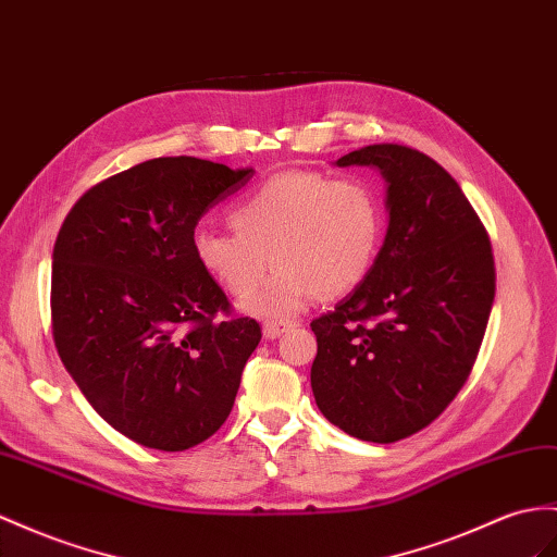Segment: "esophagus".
<instances>
[{
	"label": "esophagus",
	"instance_id": "obj_1",
	"mask_svg": "<svg viewBox=\"0 0 557 557\" xmlns=\"http://www.w3.org/2000/svg\"><path fill=\"white\" fill-rule=\"evenodd\" d=\"M296 326V322H282V320H273V322H265L263 324V336L265 338H280L282 334H287V332H292Z\"/></svg>",
	"mask_w": 557,
	"mask_h": 557
}]
</instances>
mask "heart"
<instances>
[{
  "label": "heart",
  "instance_id": "b5f03b06",
  "mask_svg": "<svg viewBox=\"0 0 557 557\" xmlns=\"http://www.w3.org/2000/svg\"><path fill=\"white\" fill-rule=\"evenodd\" d=\"M235 233L199 225L197 265L233 298L251 294L270 263L273 277L242 310L261 320L301 312L320 294L334 298L358 287L381 245L376 195L352 178L284 171L231 209Z\"/></svg>",
  "mask_w": 557,
  "mask_h": 557
}]
</instances>
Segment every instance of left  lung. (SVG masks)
Wrapping results in <instances>:
<instances>
[{
	"instance_id": "8db88e82",
	"label": "left lung",
	"mask_w": 557,
	"mask_h": 557,
	"mask_svg": "<svg viewBox=\"0 0 557 557\" xmlns=\"http://www.w3.org/2000/svg\"><path fill=\"white\" fill-rule=\"evenodd\" d=\"M336 166L379 171L388 227L367 277L310 322V386L326 421L388 445L435 421L473 369L494 304L492 245L459 183L428 154L381 143Z\"/></svg>"
}]
</instances>
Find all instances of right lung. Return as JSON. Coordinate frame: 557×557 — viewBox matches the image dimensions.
Returning a JSON list of instances; mask_svg holds the SVG:
<instances>
[{
  "instance_id": "right-lung-1",
  "label": "right lung",
  "mask_w": 557,
  "mask_h": 557,
  "mask_svg": "<svg viewBox=\"0 0 557 557\" xmlns=\"http://www.w3.org/2000/svg\"><path fill=\"white\" fill-rule=\"evenodd\" d=\"M253 169L157 157L94 185L53 245L51 322L67 374L115 431L183 451L225 423L261 326L193 253L197 221Z\"/></svg>"
}]
</instances>
